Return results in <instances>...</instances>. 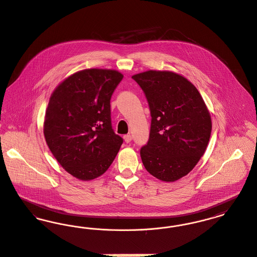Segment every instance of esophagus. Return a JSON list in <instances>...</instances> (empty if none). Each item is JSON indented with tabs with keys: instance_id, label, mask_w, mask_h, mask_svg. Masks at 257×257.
<instances>
[{
	"instance_id": "esophagus-1",
	"label": "esophagus",
	"mask_w": 257,
	"mask_h": 257,
	"mask_svg": "<svg viewBox=\"0 0 257 257\" xmlns=\"http://www.w3.org/2000/svg\"><path fill=\"white\" fill-rule=\"evenodd\" d=\"M123 139H124L125 143H130V142L132 141L133 137H132V136H131V135H126V136H124V137H123Z\"/></svg>"
}]
</instances>
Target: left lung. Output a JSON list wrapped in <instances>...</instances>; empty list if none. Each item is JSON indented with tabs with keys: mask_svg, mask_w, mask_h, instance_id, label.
<instances>
[{
	"mask_svg": "<svg viewBox=\"0 0 257 257\" xmlns=\"http://www.w3.org/2000/svg\"><path fill=\"white\" fill-rule=\"evenodd\" d=\"M149 104V140L142 163L156 178L173 182L187 175L205 153L211 133L210 114L199 90L183 76L149 70L132 77Z\"/></svg>",
	"mask_w": 257,
	"mask_h": 257,
	"instance_id": "obj_1",
	"label": "left lung"
}]
</instances>
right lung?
<instances>
[{"instance_id":"right-lung-1","label":"right lung","mask_w":257,"mask_h":257,"mask_svg":"<svg viewBox=\"0 0 257 257\" xmlns=\"http://www.w3.org/2000/svg\"><path fill=\"white\" fill-rule=\"evenodd\" d=\"M123 76L110 69L74 73L52 92L44 136L60 166L80 180L109 169L122 144L111 123L110 100Z\"/></svg>"}]
</instances>
